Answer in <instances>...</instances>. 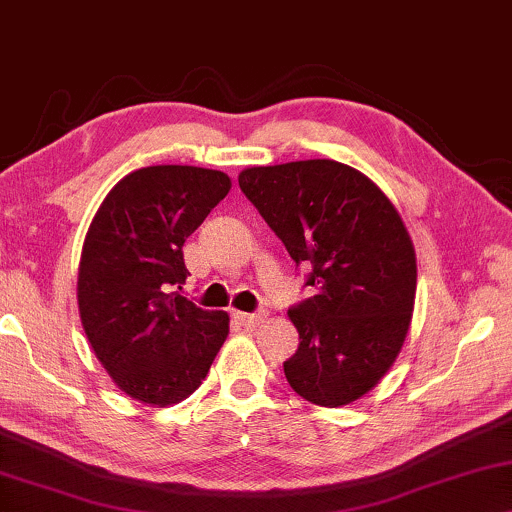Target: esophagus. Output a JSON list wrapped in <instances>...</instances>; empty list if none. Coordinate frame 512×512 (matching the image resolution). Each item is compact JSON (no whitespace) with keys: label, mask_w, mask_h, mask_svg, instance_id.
Wrapping results in <instances>:
<instances>
[{"label":"esophagus","mask_w":512,"mask_h":512,"mask_svg":"<svg viewBox=\"0 0 512 512\" xmlns=\"http://www.w3.org/2000/svg\"><path fill=\"white\" fill-rule=\"evenodd\" d=\"M234 320L239 322L241 327L255 329L259 325V320H262V313H234Z\"/></svg>","instance_id":"obj_1"}]
</instances>
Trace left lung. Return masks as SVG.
<instances>
[{
	"label": "left lung",
	"instance_id": "1",
	"mask_svg": "<svg viewBox=\"0 0 512 512\" xmlns=\"http://www.w3.org/2000/svg\"><path fill=\"white\" fill-rule=\"evenodd\" d=\"M239 185L315 287L287 313L299 331L287 383L318 406L352 403L390 371L413 315L415 250L397 208L334 160L250 167Z\"/></svg>",
	"mask_w": 512,
	"mask_h": 512
}]
</instances>
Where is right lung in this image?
Masks as SVG:
<instances>
[{"instance_id": "right-lung-1", "label": "right lung", "mask_w": 512, "mask_h": 512, "mask_svg": "<svg viewBox=\"0 0 512 512\" xmlns=\"http://www.w3.org/2000/svg\"><path fill=\"white\" fill-rule=\"evenodd\" d=\"M227 174L181 164L143 167L106 194L85 236L78 311L113 383L141 403L190 397L229 334L225 311L181 292L183 243L227 197Z\"/></svg>"}]
</instances>
